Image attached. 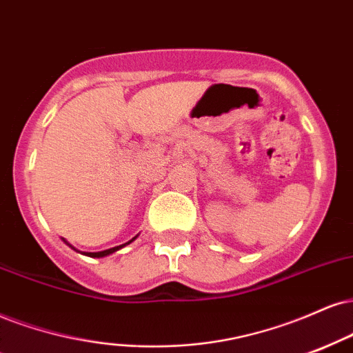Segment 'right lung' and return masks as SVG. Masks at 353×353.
<instances>
[{"label":"right lung","instance_id":"obj_1","mask_svg":"<svg viewBox=\"0 0 353 353\" xmlns=\"http://www.w3.org/2000/svg\"><path fill=\"white\" fill-rule=\"evenodd\" d=\"M134 239H136V236H134ZM134 239H133V240H134ZM133 240H130L128 243H131V241H133ZM128 243H125V245H128ZM125 245L114 246V248H110V250H103V252H97V253H85V254H87V256H92V258H101V256H107V254H110V253H114V252H117V250L123 248V246H125ZM69 246H70V245H69Z\"/></svg>","mask_w":353,"mask_h":353}]
</instances>
